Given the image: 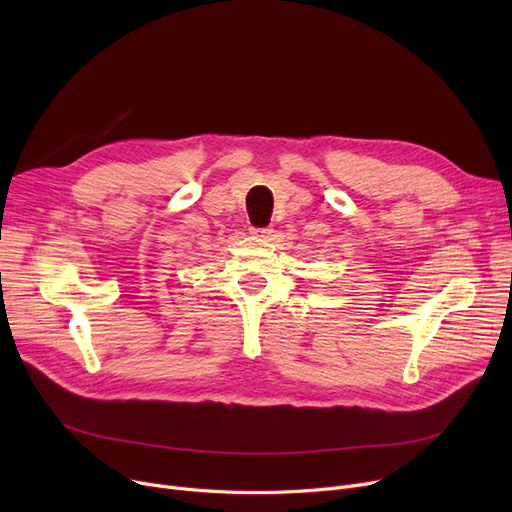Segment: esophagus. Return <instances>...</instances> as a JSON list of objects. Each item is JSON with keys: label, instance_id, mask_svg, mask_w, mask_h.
<instances>
[{"label": "esophagus", "instance_id": "esophagus-1", "mask_svg": "<svg viewBox=\"0 0 512 512\" xmlns=\"http://www.w3.org/2000/svg\"><path fill=\"white\" fill-rule=\"evenodd\" d=\"M249 232H251L253 236H257V238H270V236L274 234L272 228H249Z\"/></svg>", "mask_w": 512, "mask_h": 512}]
</instances>
